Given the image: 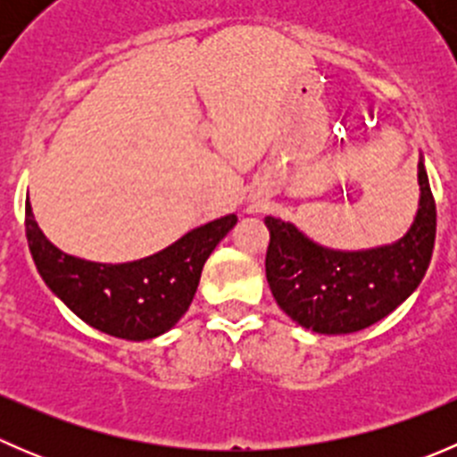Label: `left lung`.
Listing matches in <instances>:
<instances>
[{
  "label": "left lung",
  "mask_w": 457,
  "mask_h": 457,
  "mask_svg": "<svg viewBox=\"0 0 457 457\" xmlns=\"http://www.w3.org/2000/svg\"><path fill=\"white\" fill-rule=\"evenodd\" d=\"M420 199L403 238L365 250H336L289 220L265 216L267 283L280 310L316 334L340 336L371 327L418 289L436 243V203L418 161Z\"/></svg>",
  "instance_id": "left-lung-1"
}]
</instances>
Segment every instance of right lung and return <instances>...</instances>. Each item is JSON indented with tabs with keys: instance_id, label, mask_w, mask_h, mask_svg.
I'll use <instances>...</instances> for the list:
<instances>
[{
	"instance_id": "obj_1",
	"label": "right lung",
	"mask_w": 457,
	"mask_h": 457,
	"mask_svg": "<svg viewBox=\"0 0 457 457\" xmlns=\"http://www.w3.org/2000/svg\"><path fill=\"white\" fill-rule=\"evenodd\" d=\"M237 220V214H228L203 223L137 261L96 262L53 245L26 199V238L50 292L95 329L137 343L156 338L181 320L199 287L203 265Z\"/></svg>"
}]
</instances>
